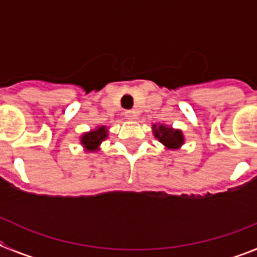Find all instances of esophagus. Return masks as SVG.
Instances as JSON below:
<instances>
[{
  "label": "esophagus",
  "mask_w": 257,
  "mask_h": 257,
  "mask_svg": "<svg viewBox=\"0 0 257 257\" xmlns=\"http://www.w3.org/2000/svg\"><path fill=\"white\" fill-rule=\"evenodd\" d=\"M124 117L128 118V119H133V118L135 117V112H133V110H126V112H124Z\"/></svg>",
  "instance_id": "esophagus-1"
}]
</instances>
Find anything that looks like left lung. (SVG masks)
Masks as SVG:
<instances>
[{"mask_svg":"<svg viewBox=\"0 0 257 257\" xmlns=\"http://www.w3.org/2000/svg\"><path fill=\"white\" fill-rule=\"evenodd\" d=\"M153 133L157 139L160 140L163 145H166L167 148L178 149L184 142L183 134L180 130H174L171 127L163 126V124H160L158 127L154 124Z\"/></svg>","mask_w":257,"mask_h":257,"instance_id":"1","label":"left lung"}]
</instances>
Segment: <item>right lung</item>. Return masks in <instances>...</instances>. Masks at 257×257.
Returning <instances> with one entry per match:
<instances>
[{"label": "right lung", "instance_id": "add662e5", "mask_svg": "<svg viewBox=\"0 0 257 257\" xmlns=\"http://www.w3.org/2000/svg\"><path fill=\"white\" fill-rule=\"evenodd\" d=\"M106 130L105 127L101 126L96 130L91 131V133H86L85 135L82 136V139H81V143L85 148H87V151H96L97 147L100 145V143L103 142L104 139L106 138Z\"/></svg>", "mask_w": 257, "mask_h": 257}]
</instances>
